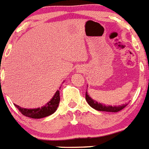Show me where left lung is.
<instances>
[{
    "label": "left lung",
    "instance_id": "8db88e82",
    "mask_svg": "<svg viewBox=\"0 0 149 149\" xmlns=\"http://www.w3.org/2000/svg\"><path fill=\"white\" fill-rule=\"evenodd\" d=\"M85 99L86 101L88 103L90 107H92L93 109H96L97 111H103V112H119L120 110L123 109L125 107H127V103H125L122 105L119 106H107L105 104H102L100 103H98L97 101L93 100L88 94L87 91L85 93Z\"/></svg>",
    "mask_w": 149,
    "mask_h": 149
}]
</instances>
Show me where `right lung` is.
<instances>
[{
    "label": "right lung",
    "mask_w": 149,
    "mask_h": 149,
    "mask_svg": "<svg viewBox=\"0 0 149 149\" xmlns=\"http://www.w3.org/2000/svg\"><path fill=\"white\" fill-rule=\"evenodd\" d=\"M59 102H60V92L58 90L49 101L42 107H39L37 109H26L20 107L16 104H15V106L22 113V115L27 117L32 118H42L54 113L58 109Z\"/></svg>",
    "instance_id": "1"
}]
</instances>
